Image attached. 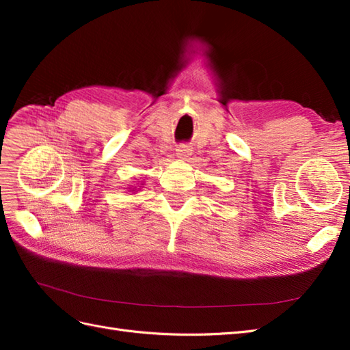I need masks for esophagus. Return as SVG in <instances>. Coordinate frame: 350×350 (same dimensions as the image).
I'll list each match as a JSON object with an SVG mask.
<instances>
[{"label": "esophagus", "instance_id": "obj_1", "mask_svg": "<svg viewBox=\"0 0 350 350\" xmlns=\"http://www.w3.org/2000/svg\"><path fill=\"white\" fill-rule=\"evenodd\" d=\"M191 153H192V150H191L189 147H187V146H179V147L176 148V156L180 161H187L189 158Z\"/></svg>", "mask_w": 350, "mask_h": 350}]
</instances>
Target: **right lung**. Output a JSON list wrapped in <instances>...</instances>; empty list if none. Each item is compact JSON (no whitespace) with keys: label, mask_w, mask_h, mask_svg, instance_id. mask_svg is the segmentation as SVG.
Listing matches in <instances>:
<instances>
[{"label":"right lung","mask_w":350,"mask_h":350,"mask_svg":"<svg viewBox=\"0 0 350 350\" xmlns=\"http://www.w3.org/2000/svg\"><path fill=\"white\" fill-rule=\"evenodd\" d=\"M141 185H144V183H137L135 187H129V188H124V189H126V192H131V194H137V192L141 191V188H143Z\"/></svg>","instance_id":"obj_1"}]
</instances>
